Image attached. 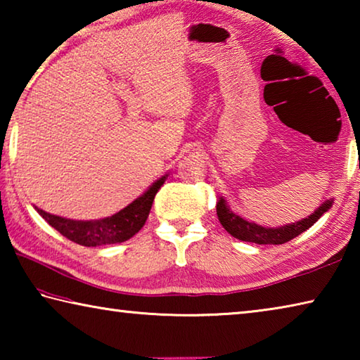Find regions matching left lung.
I'll return each mask as SVG.
<instances>
[{"label": "left lung", "instance_id": "1", "mask_svg": "<svg viewBox=\"0 0 360 360\" xmlns=\"http://www.w3.org/2000/svg\"><path fill=\"white\" fill-rule=\"evenodd\" d=\"M333 198L326 200L319 208H316L311 214L307 216L300 221L292 222L288 225H281V227H262V225L255 222H249L241 216L235 214L233 211L230 210L227 205V200L224 197L219 198L216 205L217 210V217L219 222L222 224V227L229 231V233L233 236V238H238L241 241L248 243H255V245H283V243H288L292 238H295L304 230H308L313 224L318 222V219L332 208Z\"/></svg>", "mask_w": 360, "mask_h": 360}]
</instances>
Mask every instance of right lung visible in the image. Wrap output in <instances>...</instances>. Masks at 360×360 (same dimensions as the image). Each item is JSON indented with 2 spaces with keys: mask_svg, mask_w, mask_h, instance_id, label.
I'll return each instance as SVG.
<instances>
[{
  "mask_svg": "<svg viewBox=\"0 0 360 360\" xmlns=\"http://www.w3.org/2000/svg\"><path fill=\"white\" fill-rule=\"evenodd\" d=\"M167 178L168 174L162 176L135 202L115 212L114 216L98 219V221H75V219L51 214V212L42 211L36 206L34 210L39 212L44 221H47L49 225H52L57 231H60L68 240L77 243V245L87 248L115 245V243L130 240L133 235L143 229V225L148 221L158 188L163 186Z\"/></svg>",
  "mask_w": 360,
  "mask_h": 360,
  "instance_id": "obj_1",
  "label": "right lung"
}]
</instances>
